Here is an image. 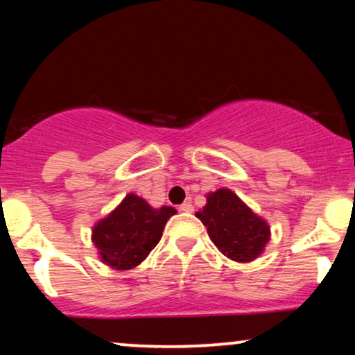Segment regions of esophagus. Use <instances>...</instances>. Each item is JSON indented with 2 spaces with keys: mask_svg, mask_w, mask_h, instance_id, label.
Masks as SVG:
<instances>
[{
  "mask_svg": "<svg viewBox=\"0 0 355 355\" xmlns=\"http://www.w3.org/2000/svg\"><path fill=\"white\" fill-rule=\"evenodd\" d=\"M179 210L184 211V213H192L193 211V207L191 202H184L182 205H179Z\"/></svg>",
  "mask_w": 355,
  "mask_h": 355,
  "instance_id": "obj_1",
  "label": "esophagus"
}]
</instances>
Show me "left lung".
<instances>
[{
    "label": "left lung",
    "mask_w": 355,
    "mask_h": 355,
    "mask_svg": "<svg viewBox=\"0 0 355 355\" xmlns=\"http://www.w3.org/2000/svg\"><path fill=\"white\" fill-rule=\"evenodd\" d=\"M196 216L207 226L208 236L221 254L234 261H252L270 241V226L255 215L230 189L207 196V205Z\"/></svg>",
    "instance_id": "1"
}]
</instances>
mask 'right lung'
Returning <instances> with one entry per match:
<instances>
[{"instance_id":"add662e5","label":"right lung","mask_w":355,"mask_h":355,"mask_svg":"<svg viewBox=\"0 0 355 355\" xmlns=\"http://www.w3.org/2000/svg\"><path fill=\"white\" fill-rule=\"evenodd\" d=\"M176 210L153 208L142 197L128 193L124 200L92 230L100 259L114 270H130L147 259L162 239L164 225Z\"/></svg>"}]
</instances>
